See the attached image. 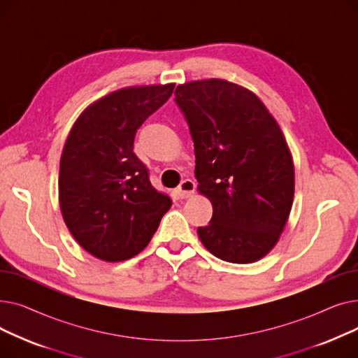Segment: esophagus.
Masks as SVG:
<instances>
[{
  "label": "esophagus",
  "instance_id": "esophagus-1",
  "mask_svg": "<svg viewBox=\"0 0 358 358\" xmlns=\"http://www.w3.org/2000/svg\"><path fill=\"white\" fill-rule=\"evenodd\" d=\"M177 190H178V194H180L181 199L190 197L194 193V190H196V182L193 180H190V178H185V180H182L180 182Z\"/></svg>",
  "mask_w": 358,
  "mask_h": 358
}]
</instances>
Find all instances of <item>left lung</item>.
Returning <instances> with one entry per match:
<instances>
[{"instance_id":"obj_1","label":"left lung","mask_w":358,"mask_h":358,"mask_svg":"<svg viewBox=\"0 0 358 358\" xmlns=\"http://www.w3.org/2000/svg\"><path fill=\"white\" fill-rule=\"evenodd\" d=\"M194 142L199 192L213 216L197 228L215 257L248 264L270 252L283 232L294 194V168L280 126L250 90L223 80L176 90Z\"/></svg>"}]
</instances>
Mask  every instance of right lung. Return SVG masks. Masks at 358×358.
Returning <instances> with one entry per match:
<instances>
[{"mask_svg":"<svg viewBox=\"0 0 358 358\" xmlns=\"http://www.w3.org/2000/svg\"><path fill=\"white\" fill-rule=\"evenodd\" d=\"M174 84L129 87L88 106L75 122L59 166V203L72 236L91 255L117 262L139 254L171 208L134 152L138 129Z\"/></svg>","mask_w":358,"mask_h":358,"instance_id":"add662e5","label":"right lung"}]
</instances>
